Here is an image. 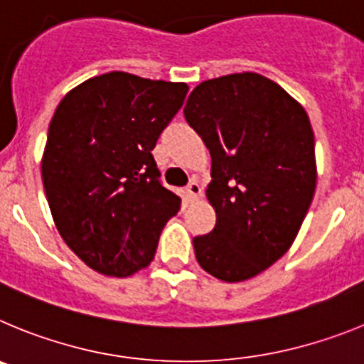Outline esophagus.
<instances>
[{
	"instance_id": "esophagus-1",
	"label": "esophagus",
	"mask_w": 364,
	"mask_h": 364,
	"mask_svg": "<svg viewBox=\"0 0 364 364\" xmlns=\"http://www.w3.org/2000/svg\"><path fill=\"white\" fill-rule=\"evenodd\" d=\"M202 193V188L200 184H198L197 180H191L188 184V188H186V197H188V200H195V198L200 197Z\"/></svg>"
}]
</instances>
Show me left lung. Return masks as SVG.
Listing matches in <instances>:
<instances>
[{
  "mask_svg": "<svg viewBox=\"0 0 364 364\" xmlns=\"http://www.w3.org/2000/svg\"><path fill=\"white\" fill-rule=\"evenodd\" d=\"M184 117L211 154L217 222L193 239L198 264L226 282L264 272L297 237L317 184L315 138L299 102L257 73L193 89Z\"/></svg>",
  "mask_w": 364,
  "mask_h": 364,
  "instance_id": "8db88e82",
  "label": "left lung"
}]
</instances>
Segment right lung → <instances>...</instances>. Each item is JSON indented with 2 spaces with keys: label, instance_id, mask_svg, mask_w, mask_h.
<instances>
[{
  "label": "right lung",
  "instance_id": "obj_1",
  "mask_svg": "<svg viewBox=\"0 0 364 364\" xmlns=\"http://www.w3.org/2000/svg\"><path fill=\"white\" fill-rule=\"evenodd\" d=\"M186 83L129 73L95 76L56 107L41 178L58 231L89 268L127 277L153 260L180 197L151 151L184 104Z\"/></svg>",
  "mask_w": 364,
  "mask_h": 364
}]
</instances>
